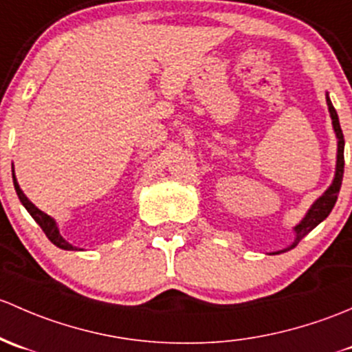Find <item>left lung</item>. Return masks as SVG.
Returning a JSON list of instances; mask_svg holds the SVG:
<instances>
[{
    "mask_svg": "<svg viewBox=\"0 0 352 352\" xmlns=\"http://www.w3.org/2000/svg\"><path fill=\"white\" fill-rule=\"evenodd\" d=\"M327 107H329V111H331L332 125H334L336 135H338V139H339V142H338V168H336L334 183H332L331 188H329V190L325 191V193L322 195V197L318 198L314 205H311V208L305 215V219H303L302 222L295 227V232H296L295 242H293L289 248H286L280 252H286V251H289V249L295 248V245L298 244V242L302 241V239L305 237L310 230H314L315 227L322 222V220L327 219L329 213H331L332 208H334L336 201H338V195L340 190V184H342V175H344V133H342V129H340L338 111H336V108L332 107L329 96H327ZM280 252H276V254H280Z\"/></svg>",
    "mask_w": 352,
    "mask_h": 352,
    "instance_id": "8db88e82",
    "label": "left lung"
}]
</instances>
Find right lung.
<instances>
[{"label": "right lung", "mask_w": 352, "mask_h": 352, "mask_svg": "<svg viewBox=\"0 0 352 352\" xmlns=\"http://www.w3.org/2000/svg\"><path fill=\"white\" fill-rule=\"evenodd\" d=\"M13 184H14V191H16V195H18V198H20L21 205H23L25 208H27V212L30 213L32 217H34L35 222H37L38 226H41V229L45 232V235H47V237H49V241L52 242L54 245H57V248L64 249V251H74L76 248H72V245L69 244V242H66L63 237H60L59 229H57V226H56V222H54V219H50V217L47 215V213H43L42 210H38L37 206L34 205V203H32L27 197H25L23 191L20 190V186H18L16 177H14V173H13Z\"/></svg>", "instance_id": "1"}]
</instances>
